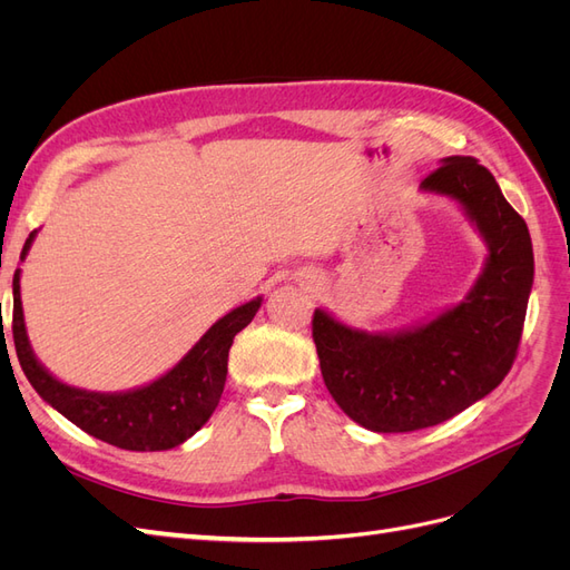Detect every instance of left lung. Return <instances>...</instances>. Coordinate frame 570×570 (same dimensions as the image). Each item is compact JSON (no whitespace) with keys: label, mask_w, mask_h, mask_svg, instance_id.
<instances>
[{"label":"left lung","mask_w":570,"mask_h":570,"mask_svg":"<svg viewBox=\"0 0 570 570\" xmlns=\"http://www.w3.org/2000/svg\"><path fill=\"white\" fill-rule=\"evenodd\" d=\"M421 193L461 206L488 256L459 304L402 331L368 333L314 312V342L327 392L373 433H411L450 421L509 373L523 333L534 258L525 220L473 157H446Z\"/></svg>","instance_id":"left-lung-1"}]
</instances>
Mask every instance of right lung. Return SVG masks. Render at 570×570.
Returning a JSON list of instances; mask_svg holds the SVG:
<instances>
[{"label":"right lung","mask_w":570,"mask_h":570,"mask_svg":"<svg viewBox=\"0 0 570 570\" xmlns=\"http://www.w3.org/2000/svg\"><path fill=\"white\" fill-rule=\"evenodd\" d=\"M36 235L38 230L28 235L21 262ZM262 302L256 297L218 318L195 347L157 381L126 392H92L61 383L32 352L23 318L21 268H16L11 325L16 356L42 400L88 435L130 452H164L193 438L212 419L226 387L233 340L252 323Z\"/></svg>","instance_id":"obj_1"}]
</instances>
